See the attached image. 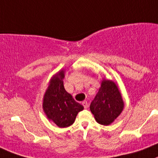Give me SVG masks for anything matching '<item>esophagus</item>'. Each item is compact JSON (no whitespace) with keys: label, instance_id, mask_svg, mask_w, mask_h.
I'll return each instance as SVG.
<instances>
[{"label":"esophagus","instance_id":"1","mask_svg":"<svg viewBox=\"0 0 158 158\" xmlns=\"http://www.w3.org/2000/svg\"><path fill=\"white\" fill-rule=\"evenodd\" d=\"M82 104L83 105V107H85V108H87V107H88V104H87V102H86V101H82Z\"/></svg>","mask_w":158,"mask_h":158}]
</instances>
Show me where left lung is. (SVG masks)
Masks as SVG:
<instances>
[{
	"label": "left lung",
	"mask_w": 158,
	"mask_h": 158,
	"mask_svg": "<svg viewBox=\"0 0 158 158\" xmlns=\"http://www.w3.org/2000/svg\"><path fill=\"white\" fill-rule=\"evenodd\" d=\"M124 106L125 104L117 83L104 78L98 93L89 107L96 121L103 126H109L120 115Z\"/></svg>",
	"instance_id": "1"
}]
</instances>
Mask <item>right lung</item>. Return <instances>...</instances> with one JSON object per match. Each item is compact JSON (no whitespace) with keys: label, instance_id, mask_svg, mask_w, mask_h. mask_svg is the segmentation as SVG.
<instances>
[{"label":"right lung","instance_id":"1","mask_svg":"<svg viewBox=\"0 0 158 158\" xmlns=\"http://www.w3.org/2000/svg\"><path fill=\"white\" fill-rule=\"evenodd\" d=\"M64 78V69L54 74L50 79L43 98V110L46 116L60 128L72 126L78 113L84 109L83 106L76 102L65 90Z\"/></svg>","mask_w":158,"mask_h":158}]
</instances>
